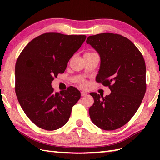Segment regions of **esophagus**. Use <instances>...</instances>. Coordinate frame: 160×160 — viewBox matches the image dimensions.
Wrapping results in <instances>:
<instances>
[{
  "mask_svg": "<svg viewBox=\"0 0 160 160\" xmlns=\"http://www.w3.org/2000/svg\"><path fill=\"white\" fill-rule=\"evenodd\" d=\"M87 95V92H84V91H81V96H86Z\"/></svg>",
  "mask_w": 160,
  "mask_h": 160,
  "instance_id": "34e87169",
  "label": "esophagus"
}]
</instances>
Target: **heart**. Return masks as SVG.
<instances>
[{"label":"heart","mask_w":160,"mask_h":160,"mask_svg":"<svg viewBox=\"0 0 160 160\" xmlns=\"http://www.w3.org/2000/svg\"><path fill=\"white\" fill-rule=\"evenodd\" d=\"M91 53V52L90 53L89 52V53ZM78 84H79L81 87H85L87 85L86 82L84 80H82V79H81V80H80L79 81H78Z\"/></svg>","instance_id":"heart-1"}]
</instances>
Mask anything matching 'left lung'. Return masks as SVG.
Segmentation results:
<instances>
[{
	"mask_svg": "<svg viewBox=\"0 0 160 160\" xmlns=\"http://www.w3.org/2000/svg\"><path fill=\"white\" fill-rule=\"evenodd\" d=\"M87 43L100 56L96 82L111 91L104 98L90 93L94 100L89 110L91 120L103 130H115L131 120L143 100L147 89L145 61L130 40L117 33L91 36Z\"/></svg>",
	"mask_w": 160,
	"mask_h": 160,
	"instance_id": "1",
	"label": "left lung"
}]
</instances>
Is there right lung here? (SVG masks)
<instances>
[{
	"mask_svg": "<svg viewBox=\"0 0 160 160\" xmlns=\"http://www.w3.org/2000/svg\"><path fill=\"white\" fill-rule=\"evenodd\" d=\"M87 38L84 35L45 33L30 41L15 66V91L19 104L33 124L47 131L58 129L69 120L80 98L76 87L55 92L52 82L63 73L73 53Z\"/></svg>",
	"mask_w": 160,
	"mask_h": 160,
	"instance_id": "1",
	"label": "right lung"
}]
</instances>
